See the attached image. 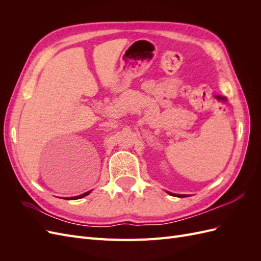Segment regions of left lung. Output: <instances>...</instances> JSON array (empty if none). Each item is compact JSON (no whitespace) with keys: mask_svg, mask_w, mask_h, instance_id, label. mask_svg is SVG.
I'll use <instances>...</instances> for the list:
<instances>
[{"mask_svg":"<svg viewBox=\"0 0 261 261\" xmlns=\"http://www.w3.org/2000/svg\"><path fill=\"white\" fill-rule=\"evenodd\" d=\"M168 194H170V195H172V196H176V197H179V198H181V197H187V195H178V194H172V193H170V192H167Z\"/></svg>","mask_w":261,"mask_h":261,"instance_id":"1","label":"left lung"}]
</instances>
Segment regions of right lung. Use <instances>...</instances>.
<instances>
[{
    "instance_id": "add662e5",
    "label": "right lung",
    "mask_w": 261,
    "mask_h": 261,
    "mask_svg": "<svg viewBox=\"0 0 261 261\" xmlns=\"http://www.w3.org/2000/svg\"><path fill=\"white\" fill-rule=\"evenodd\" d=\"M91 192H92V191L86 192V193H84V194H82V195H80V196H75V197H65L64 199H70V200H74V199H81V198H83V197H86L87 195H89Z\"/></svg>"
}]
</instances>
